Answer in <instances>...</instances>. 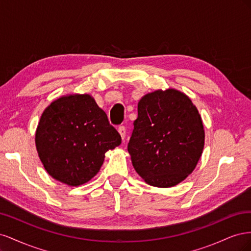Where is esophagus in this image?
Returning a JSON list of instances; mask_svg holds the SVG:
<instances>
[{"instance_id":"34e87169","label":"esophagus","mask_w":251,"mask_h":251,"mask_svg":"<svg viewBox=\"0 0 251 251\" xmlns=\"http://www.w3.org/2000/svg\"><path fill=\"white\" fill-rule=\"evenodd\" d=\"M118 132H119V134H120V136H121V139L125 140V139H126V126H119V127H118Z\"/></svg>"}]
</instances>
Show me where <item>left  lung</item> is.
<instances>
[{
  "mask_svg": "<svg viewBox=\"0 0 251 251\" xmlns=\"http://www.w3.org/2000/svg\"><path fill=\"white\" fill-rule=\"evenodd\" d=\"M205 133L198 109L176 89L156 90L141 97L127 151L148 184L172 187L195 170Z\"/></svg>",
  "mask_w": 251,
  "mask_h": 251,
  "instance_id": "8db88e82",
  "label": "left lung"
}]
</instances>
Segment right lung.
<instances>
[{
  "label": "right lung",
  "instance_id": "add662e5",
  "mask_svg": "<svg viewBox=\"0 0 251 251\" xmlns=\"http://www.w3.org/2000/svg\"><path fill=\"white\" fill-rule=\"evenodd\" d=\"M121 143L107 114L89 94L57 98L44 110L35 132L36 151L52 178L69 186L100 172L105 151Z\"/></svg>",
  "mask_w": 251,
  "mask_h": 251
}]
</instances>
